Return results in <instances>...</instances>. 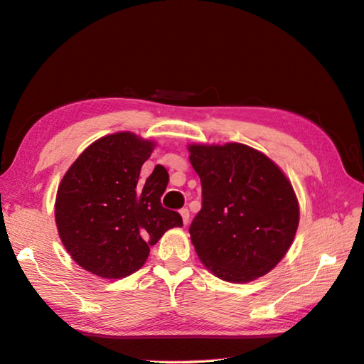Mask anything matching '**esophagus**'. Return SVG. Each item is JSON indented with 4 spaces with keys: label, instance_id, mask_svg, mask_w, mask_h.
Listing matches in <instances>:
<instances>
[{
    "label": "esophagus",
    "instance_id": "esophagus-1",
    "mask_svg": "<svg viewBox=\"0 0 364 364\" xmlns=\"http://www.w3.org/2000/svg\"><path fill=\"white\" fill-rule=\"evenodd\" d=\"M180 213H181V218H183V223H184V225H188V223H189V218H191L189 209H188V208H183V209L180 210Z\"/></svg>",
    "mask_w": 364,
    "mask_h": 364
}]
</instances>
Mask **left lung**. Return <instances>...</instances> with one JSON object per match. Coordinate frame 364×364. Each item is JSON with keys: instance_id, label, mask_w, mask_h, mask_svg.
<instances>
[{"instance_id": "left-lung-1", "label": "left lung", "mask_w": 364, "mask_h": 364, "mask_svg": "<svg viewBox=\"0 0 364 364\" xmlns=\"http://www.w3.org/2000/svg\"><path fill=\"white\" fill-rule=\"evenodd\" d=\"M189 152L203 189L201 210L189 228L201 263L230 283L271 272L291 247L300 220L291 181L246 144H191Z\"/></svg>"}]
</instances>
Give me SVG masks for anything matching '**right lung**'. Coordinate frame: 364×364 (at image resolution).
I'll return each instance as SVG.
<instances>
[{
	"mask_svg": "<svg viewBox=\"0 0 364 364\" xmlns=\"http://www.w3.org/2000/svg\"><path fill=\"white\" fill-rule=\"evenodd\" d=\"M155 147L130 132L92 143L58 186L55 221L70 257L101 278H124L141 267L167 229L181 228L178 212L161 206L169 183L163 166L146 180L141 166Z\"/></svg>",
	"mask_w": 364,
	"mask_h": 364,
	"instance_id": "obj_1",
	"label": "right lung"
}]
</instances>
